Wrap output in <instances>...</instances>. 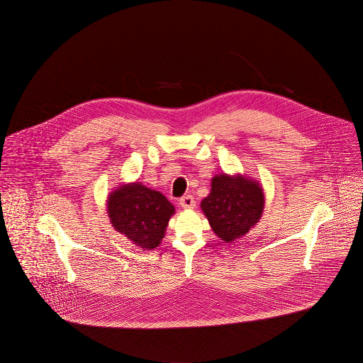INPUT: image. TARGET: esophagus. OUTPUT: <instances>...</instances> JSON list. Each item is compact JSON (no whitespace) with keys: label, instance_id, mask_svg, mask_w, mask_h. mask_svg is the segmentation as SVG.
<instances>
[{"label":"esophagus","instance_id":"obj_1","mask_svg":"<svg viewBox=\"0 0 363 363\" xmlns=\"http://www.w3.org/2000/svg\"><path fill=\"white\" fill-rule=\"evenodd\" d=\"M179 206L182 208H185V209H190V208H193L196 206V201H194V199H193L191 194H186V196H184V197L179 199Z\"/></svg>","mask_w":363,"mask_h":363}]
</instances>
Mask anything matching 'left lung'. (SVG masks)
<instances>
[{
  "label": "left lung",
  "mask_w": 363,
  "mask_h": 363,
  "mask_svg": "<svg viewBox=\"0 0 363 363\" xmlns=\"http://www.w3.org/2000/svg\"><path fill=\"white\" fill-rule=\"evenodd\" d=\"M201 209L215 234L223 241L241 238L256 225L264 211L259 182L242 175H215Z\"/></svg>",
  "instance_id": "left-lung-1"
}]
</instances>
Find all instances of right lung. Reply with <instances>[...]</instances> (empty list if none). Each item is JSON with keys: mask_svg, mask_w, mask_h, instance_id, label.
Here are the masks:
<instances>
[{"mask_svg": "<svg viewBox=\"0 0 363 363\" xmlns=\"http://www.w3.org/2000/svg\"><path fill=\"white\" fill-rule=\"evenodd\" d=\"M175 208L159 191L140 182L122 185L107 199V213L113 227L141 249L159 246Z\"/></svg>", "mask_w": 363, "mask_h": 363, "instance_id": "add662e5", "label": "right lung"}]
</instances>
